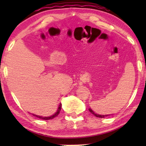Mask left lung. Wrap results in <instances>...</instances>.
I'll return each mask as SVG.
<instances>
[{"label":"left lung","instance_id":"1","mask_svg":"<svg viewBox=\"0 0 146 146\" xmlns=\"http://www.w3.org/2000/svg\"><path fill=\"white\" fill-rule=\"evenodd\" d=\"M89 111H90L91 112V113H92V114L94 115H95L96 117H100V118H103V117H105L106 116H108V115H99V114H97V113H95L94 112V111L90 109V108H89Z\"/></svg>","mask_w":146,"mask_h":146}]
</instances>
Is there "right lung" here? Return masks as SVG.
Wrapping results in <instances>:
<instances>
[{
  "instance_id": "add662e5",
  "label": "right lung",
  "mask_w": 146,
  "mask_h": 146,
  "mask_svg": "<svg viewBox=\"0 0 146 146\" xmlns=\"http://www.w3.org/2000/svg\"><path fill=\"white\" fill-rule=\"evenodd\" d=\"M61 108H62V104H60L59 105V106H58V110H57L56 112V113H54V114L52 115H51V116H50V117H42V116H39V115H34V114H33V115H35V116L37 117H38V118H40V119H44V120H48V119H53L54 117H56L57 115L59 114V113H60V110H61Z\"/></svg>"
}]
</instances>
